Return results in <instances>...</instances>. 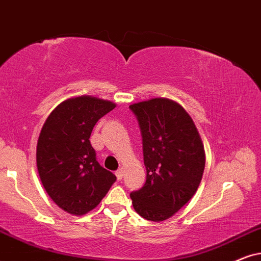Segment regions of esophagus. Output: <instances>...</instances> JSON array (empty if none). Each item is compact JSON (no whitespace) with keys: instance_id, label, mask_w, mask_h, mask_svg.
<instances>
[{"instance_id":"obj_1","label":"esophagus","mask_w":261,"mask_h":261,"mask_svg":"<svg viewBox=\"0 0 261 261\" xmlns=\"http://www.w3.org/2000/svg\"><path fill=\"white\" fill-rule=\"evenodd\" d=\"M115 176H117V178L118 179H121V178H123V176H124V170L123 169H119L117 171V172H115Z\"/></svg>"}]
</instances>
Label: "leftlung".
Segmentation results:
<instances>
[{"mask_svg": "<svg viewBox=\"0 0 261 261\" xmlns=\"http://www.w3.org/2000/svg\"><path fill=\"white\" fill-rule=\"evenodd\" d=\"M140 124L147 179L130 194L144 219L163 222L196 193L204 170V148L190 115L179 103L158 97L131 105Z\"/></svg>", "mask_w": 261, "mask_h": 261, "instance_id": "8db88e82", "label": "left lung"}]
</instances>
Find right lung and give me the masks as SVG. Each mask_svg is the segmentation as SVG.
Here are the masks:
<instances>
[{
	"instance_id": "1",
	"label": "right lung",
	"mask_w": 261,
	"mask_h": 261,
	"mask_svg": "<svg viewBox=\"0 0 261 261\" xmlns=\"http://www.w3.org/2000/svg\"><path fill=\"white\" fill-rule=\"evenodd\" d=\"M115 103L89 95L61 102L43 125L36 161L50 199L66 212L83 216L94 210L117 177L101 166L90 141L100 118Z\"/></svg>"
}]
</instances>
